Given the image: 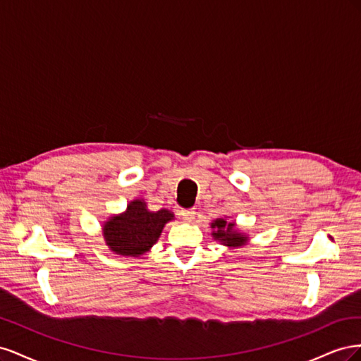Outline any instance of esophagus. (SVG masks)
<instances>
[{"mask_svg": "<svg viewBox=\"0 0 361 361\" xmlns=\"http://www.w3.org/2000/svg\"><path fill=\"white\" fill-rule=\"evenodd\" d=\"M180 216H182V220L185 223H191L194 220V216H195V211L194 209H185V211L180 212Z\"/></svg>", "mask_w": 361, "mask_h": 361, "instance_id": "34e87169", "label": "esophagus"}]
</instances>
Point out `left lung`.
<instances>
[{
	"label": "left lung",
	"mask_w": 361,
	"mask_h": 361,
	"mask_svg": "<svg viewBox=\"0 0 361 361\" xmlns=\"http://www.w3.org/2000/svg\"><path fill=\"white\" fill-rule=\"evenodd\" d=\"M212 228V238L220 244L228 247V248H238L244 247L250 243V238L247 233L241 232L238 228L235 221H228L227 216L216 218L211 223Z\"/></svg>",
	"instance_id": "8db88e82"
}]
</instances>
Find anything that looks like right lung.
<instances>
[{"instance_id": "add662e5", "label": "right lung", "mask_w": 361, "mask_h": 361, "mask_svg": "<svg viewBox=\"0 0 361 361\" xmlns=\"http://www.w3.org/2000/svg\"><path fill=\"white\" fill-rule=\"evenodd\" d=\"M171 220H174L171 211H150L145 199H135L128 203L125 212L106 218L102 236L114 255L140 257L157 244L164 226Z\"/></svg>"}]
</instances>
